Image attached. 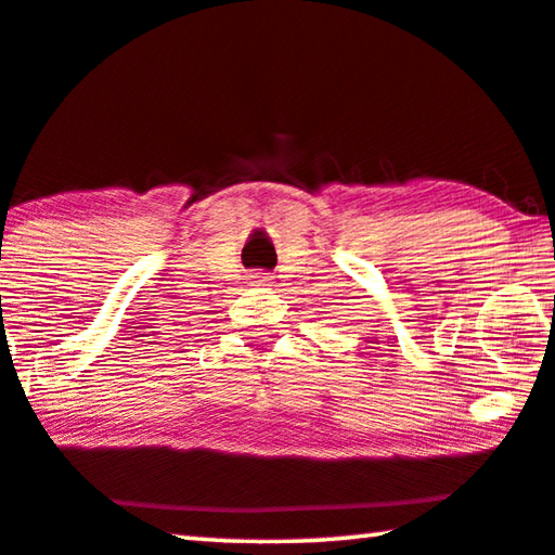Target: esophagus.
<instances>
[{
    "label": "esophagus",
    "mask_w": 555,
    "mask_h": 555,
    "mask_svg": "<svg viewBox=\"0 0 555 555\" xmlns=\"http://www.w3.org/2000/svg\"><path fill=\"white\" fill-rule=\"evenodd\" d=\"M249 286H271V276L263 274V271H257V274L249 276Z\"/></svg>",
    "instance_id": "obj_1"
}]
</instances>
